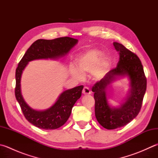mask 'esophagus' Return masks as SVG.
Returning <instances> with one entry per match:
<instances>
[{"label":"esophagus","mask_w":158,"mask_h":158,"mask_svg":"<svg viewBox=\"0 0 158 158\" xmlns=\"http://www.w3.org/2000/svg\"><path fill=\"white\" fill-rule=\"evenodd\" d=\"M82 94L84 95H89L91 94V90L88 87H85L82 89Z\"/></svg>","instance_id":"esophagus-1"}]
</instances>
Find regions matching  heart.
Wrapping results in <instances>:
<instances>
[{"label":"heart","instance_id":"b5f03b06","mask_svg":"<svg viewBox=\"0 0 158 158\" xmlns=\"http://www.w3.org/2000/svg\"><path fill=\"white\" fill-rule=\"evenodd\" d=\"M103 52L98 49H89L80 56L76 61L78 69L72 67L70 69L71 76L78 80L83 78V74L93 72L97 80L102 78L111 68V62L109 58H104Z\"/></svg>","mask_w":158,"mask_h":158}]
</instances>
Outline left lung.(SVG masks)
<instances>
[{
    "instance_id": "left-lung-1",
    "label": "left lung",
    "mask_w": 158,
    "mask_h": 158,
    "mask_svg": "<svg viewBox=\"0 0 158 158\" xmlns=\"http://www.w3.org/2000/svg\"><path fill=\"white\" fill-rule=\"evenodd\" d=\"M114 46L120 55L117 67L92 87L96 118L100 125L106 129L124 127L132 121L140 111L147 89V78L138 56L120 43L114 42ZM125 75L130 80V94L120 107H112L107 100L106 89L118 78Z\"/></svg>"
}]
</instances>
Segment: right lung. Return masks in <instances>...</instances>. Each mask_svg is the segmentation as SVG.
Masks as SVG:
<instances>
[{"label": "right lung", "mask_w": 158, "mask_h": 158, "mask_svg": "<svg viewBox=\"0 0 158 158\" xmlns=\"http://www.w3.org/2000/svg\"><path fill=\"white\" fill-rule=\"evenodd\" d=\"M78 40L70 37H61L53 40L39 39L27 50L16 70L15 96L25 118L33 125L40 129L52 130L62 127L66 123L74 104L81 96L83 85L62 92L54 105L44 111L31 108L21 94L20 79L23 71L28 62L38 59H58L63 57L78 43Z\"/></svg>", "instance_id": "add662e5"}]
</instances>
